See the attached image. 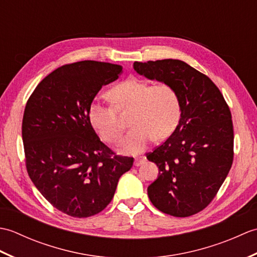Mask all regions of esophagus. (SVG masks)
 <instances>
[{
  "label": "esophagus",
  "instance_id": "obj_1",
  "mask_svg": "<svg viewBox=\"0 0 257 257\" xmlns=\"http://www.w3.org/2000/svg\"><path fill=\"white\" fill-rule=\"evenodd\" d=\"M146 159H147V158H146L145 156L137 157V158H136V159H135V166H136V167L141 166L144 162H146Z\"/></svg>",
  "mask_w": 257,
  "mask_h": 257
}]
</instances>
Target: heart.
Instances as JSON below:
<instances>
[{
  "label": "heart",
  "instance_id": "b5f03b06",
  "mask_svg": "<svg viewBox=\"0 0 257 257\" xmlns=\"http://www.w3.org/2000/svg\"><path fill=\"white\" fill-rule=\"evenodd\" d=\"M107 96L111 106L91 103L88 119L103 140L114 145L121 140L123 134L116 111L130 109L128 124L133 129L121 146L124 154H140L152 138L156 141L168 138L181 117L179 94L168 83L152 85L148 80L129 77L113 86Z\"/></svg>",
  "mask_w": 257,
  "mask_h": 257
}]
</instances>
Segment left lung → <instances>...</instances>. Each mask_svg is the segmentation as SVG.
<instances>
[{
	"label": "left lung",
	"mask_w": 257,
	"mask_h": 257,
	"mask_svg": "<svg viewBox=\"0 0 257 257\" xmlns=\"http://www.w3.org/2000/svg\"><path fill=\"white\" fill-rule=\"evenodd\" d=\"M149 79L172 85L181 102L177 128L147 159L159 167L148 196L166 214L187 217L204 210L219 192L234 158L230 107L217 86L179 59L135 62Z\"/></svg>",
	"instance_id": "8db88e82"
}]
</instances>
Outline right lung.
I'll return each mask as SVG.
<instances>
[{
  "instance_id": "obj_1",
  "label": "right lung",
  "mask_w": 257,
  "mask_h": 257,
  "mask_svg": "<svg viewBox=\"0 0 257 257\" xmlns=\"http://www.w3.org/2000/svg\"><path fill=\"white\" fill-rule=\"evenodd\" d=\"M122 67L81 61L43 79L26 102L22 121L25 166L41 194L65 214L88 217L110 203L118 180L134 165L101 143L88 110L103 85Z\"/></svg>"
}]
</instances>
